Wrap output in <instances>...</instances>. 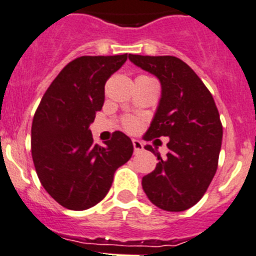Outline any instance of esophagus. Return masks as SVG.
Masks as SVG:
<instances>
[{"mask_svg": "<svg viewBox=\"0 0 256 256\" xmlns=\"http://www.w3.org/2000/svg\"><path fill=\"white\" fill-rule=\"evenodd\" d=\"M132 145H134V150H135V152H142V149H144V145H142V142H139V140L134 139L132 140Z\"/></svg>", "mask_w": 256, "mask_h": 256, "instance_id": "1", "label": "esophagus"}]
</instances>
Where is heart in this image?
<instances>
[{
  "mask_svg": "<svg viewBox=\"0 0 256 256\" xmlns=\"http://www.w3.org/2000/svg\"><path fill=\"white\" fill-rule=\"evenodd\" d=\"M124 125H125V128H128V130H134L138 124H136V120H134V118H131V117H128V118L124 121Z\"/></svg>",
  "mask_w": 256,
  "mask_h": 256,
  "instance_id": "heart-1",
  "label": "heart"
}]
</instances>
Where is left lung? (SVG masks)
Here are the masks:
<instances>
[{
  "mask_svg": "<svg viewBox=\"0 0 256 256\" xmlns=\"http://www.w3.org/2000/svg\"><path fill=\"white\" fill-rule=\"evenodd\" d=\"M128 59L162 84L160 101L144 139L169 138L166 159L145 146L156 152L159 163L142 178V190L159 208L186 211L204 197L217 170L222 142L218 110L200 78L179 58L128 54Z\"/></svg>",
  "mask_w": 256,
  "mask_h": 256,
  "instance_id": "1",
  "label": "left lung"
}]
</instances>
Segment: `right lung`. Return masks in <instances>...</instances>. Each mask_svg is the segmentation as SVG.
Wrapping results in <instances>:
<instances>
[{
    "label": "right lung",
    "mask_w": 256,
    "mask_h": 256,
    "mask_svg": "<svg viewBox=\"0 0 256 256\" xmlns=\"http://www.w3.org/2000/svg\"><path fill=\"white\" fill-rule=\"evenodd\" d=\"M128 54L80 56L66 64L42 96L31 126V154L40 183L68 210L101 202L114 174L131 158L128 136L114 131L104 146L93 144L90 125L104 102V84Z\"/></svg>",
    "instance_id": "obj_1"
}]
</instances>
